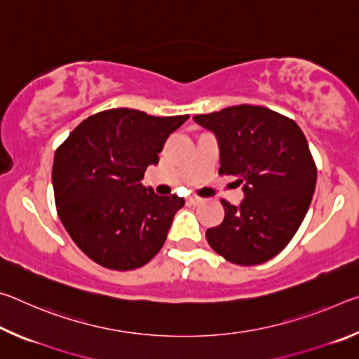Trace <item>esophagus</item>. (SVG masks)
Segmentation results:
<instances>
[{"mask_svg": "<svg viewBox=\"0 0 359 359\" xmlns=\"http://www.w3.org/2000/svg\"><path fill=\"white\" fill-rule=\"evenodd\" d=\"M187 203L190 205H199V204H203V199L198 198V196H190L187 199Z\"/></svg>", "mask_w": 359, "mask_h": 359, "instance_id": "1", "label": "esophagus"}]
</instances>
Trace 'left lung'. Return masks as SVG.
Returning a JSON list of instances; mask_svg holds the SVG:
<instances>
[{
	"instance_id": "left-lung-1",
	"label": "left lung",
	"mask_w": 359,
	"mask_h": 359,
	"mask_svg": "<svg viewBox=\"0 0 359 359\" xmlns=\"http://www.w3.org/2000/svg\"><path fill=\"white\" fill-rule=\"evenodd\" d=\"M193 120L214 133L220 174L242 185L239 205L222 201L223 222L205 231L209 245L239 266L266 263L293 239L317 185L307 139L293 120L261 106H231Z\"/></svg>"
}]
</instances>
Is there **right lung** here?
<instances>
[{
  "mask_svg": "<svg viewBox=\"0 0 359 359\" xmlns=\"http://www.w3.org/2000/svg\"><path fill=\"white\" fill-rule=\"evenodd\" d=\"M187 120L111 109L83 120L57 149L52 182L58 217L95 263L131 271L161 250L185 201L177 194L158 196L141 180Z\"/></svg>",
  "mask_w": 359,
  "mask_h": 359,
  "instance_id": "obj_1",
  "label": "right lung"
}]
</instances>
